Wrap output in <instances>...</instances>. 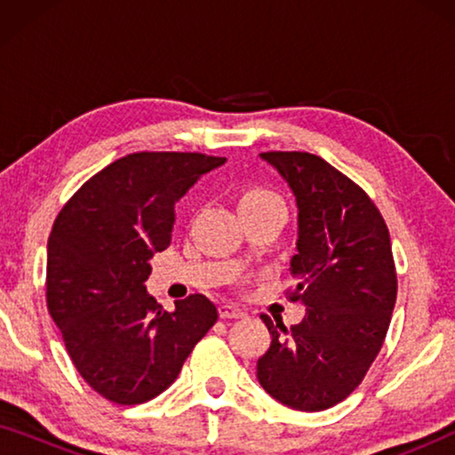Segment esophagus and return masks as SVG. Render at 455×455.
<instances>
[{
	"mask_svg": "<svg viewBox=\"0 0 455 455\" xmlns=\"http://www.w3.org/2000/svg\"><path fill=\"white\" fill-rule=\"evenodd\" d=\"M220 316L221 319H240V316H244V310L238 308L232 302H226L220 307Z\"/></svg>",
	"mask_w": 455,
	"mask_h": 455,
	"instance_id": "34e87169",
	"label": "esophagus"
}]
</instances>
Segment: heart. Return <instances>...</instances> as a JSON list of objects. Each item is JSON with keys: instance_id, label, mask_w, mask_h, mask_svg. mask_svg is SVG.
<instances>
[{"instance_id": "b5f03b06", "label": "heart", "mask_w": 455, "mask_h": 455, "mask_svg": "<svg viewBox=\"0 0 455 455\" xmlns=\"http://www.w3.org/2000/svg\"><path fill=\"white\" fill-rule=\"evenodd\" d=\"M282 203L277 195H273L271 190L265 188H248L240 195L238 198V209H252V207H263V204H273Z\"/></svg>"}]
</instances>
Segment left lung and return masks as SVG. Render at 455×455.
<instances>
[{
  "label": "left lung",
  "instance_id": "1",
  "mask_svg": "<svg viewBox=\"0 0 455 455\" xmlns=\"http://www.w3.org/2000/svg\"><path fill=\"white\" fill-rule=\"evenodd\" d=\"M290 186L298 207L291 300L307 313L290 329L260 319L271 346L257 379L283 406L319 412L346 400L381 350L397 279L389 232L366 192L310 153H260Z\"/></svg>",
  "mask_w": 455,
  "mask_h": 455
}]
</instances>
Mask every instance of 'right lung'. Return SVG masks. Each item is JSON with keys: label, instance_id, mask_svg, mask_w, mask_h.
<instances>
[{"label": "right lung", "instance_id": "obj_1", "mask_svg": "<svg viewBox=\"0 0 455 455\" xmlns=\"http://www.w3.org/2000/svg\"><path fill=\"white\" fill-rule=\"evenodd\" d=\"M223 164L201 153L126 155L60 211L47 242V308L76 371L105 400H153L215 325L209 298L167 313L145 282L172 242L176 203Z\"/></svg>", "mask_w": 455, "mask_h": 455}]
</instances>
